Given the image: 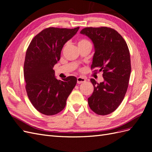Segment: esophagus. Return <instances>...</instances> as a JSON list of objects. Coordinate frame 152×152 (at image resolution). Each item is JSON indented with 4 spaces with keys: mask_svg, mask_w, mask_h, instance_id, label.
<instances>
[{
    "mask_svg": "<svg viewBox=\"0 0 152 152\" xmlns=\"http://www.w3.org/2000/svg\"><path fill=\"white\" fill-rule=\"evenodd\" d=\"M86 81V79L84 77H79L77 78V83L78 84H82V83H84V82Z\"/></svg>",
    "mask_w": 152,
    "mask_h": 152,
    "instance_id": "34e87169",
    "label": "esophagus"
}]
</instances>
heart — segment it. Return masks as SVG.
I'll use <instances>...</instances> for the list:
<instances>
[{"instance_id":"heart-1","label":"heart","mask_w":152,"mask_h":152,"mask_svg":"<svg viewBox=\"0 0 152 152\" xmlns=\"http://www.w3.org/2000/svg\"><path fill=\"white\" fill-rule=\"evenodd\" d=\"M88 42V41L87 40H84V39H83V40H80L79 42V43L78 44H80V43H84V42Z\"/></svg>"}]
</instances>
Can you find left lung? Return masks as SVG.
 <instances>
[{
    "mask_svg": "<svg viewBox=\"0 0 152 152\" xmlns=\"http://www.w3.org/2000/svg\"><path fill=\"white\" fill-rule=\"evenodd\" d=\"M80 33L93 42L91 68L102 71L104 79L99 84L91 79L94 91L88 98L89 106L96 114H110L121 104L127 90L131 72L129 50L122 37L111 28L87 27Z\"/></svg>",
    "mask_w": 152,
    "mask_h": 152,
    "instance_id": "8db88e82",
    "label": "left lung"
}]
</instances>
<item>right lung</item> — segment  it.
I'll return each instance as SVG.
<instances>
[{
    "label": "right lung",
    "instance_id": "add662e5",
    "mask_svg": "<svg viewBox=\"0 0 152 152\" xmlns=\"http://www.w3.org/2000/svg\"><path fill=\"white\" fill-rule=\"evenodd\" d=\"M79 29L49 27L35 36L27 49L24 63L25 88L31 104L41 113L53 115L60 112L77 84V78L73 76L58 80L53 67L60 59L63 45Z\"/></svg>",
    "mask_w": 152,
    "mask_h": 152
}]
</instances>
